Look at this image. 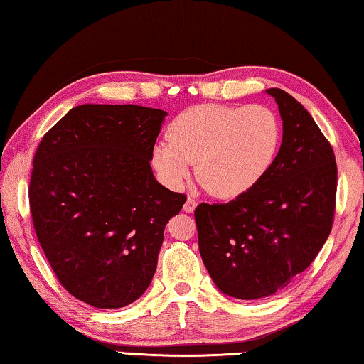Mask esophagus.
<instances>
[{"instance_id":"34e87169","label":"esophagus","mask_w":364,"mask_h":364,"mask_svg":"<svg viewBox=\"0 0 364 364\" xmlns=\"http://www.w3.org/2000/svg\"><path fill=\"white\" fill-rule=\"evenodd\" d=\"M195 207H197V200L192 198V197H188V198H187V202L183 203V212L192 213L193 210H195Z\"/></svg>"}]
</instances>
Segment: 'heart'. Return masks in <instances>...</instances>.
Here are the masks:
<instances>
[{
	"instance_id": "obj_1",
	"label": "heart",
	"mask_w": 364,
	"mask_h": 364,
	"mask_svg": "<svg viewBox=\"0 0 364 364\" xmlns=\"http://www.w3.org/2000/svg\"><path fill=\"white\" fill-rule=\"evenodd\" d=\"M152 151V166L171 187L195 176L210 195L238 198L264 181L282 146V124L262 105H200L172 121Z\"/></svg>"
}]
</instances>
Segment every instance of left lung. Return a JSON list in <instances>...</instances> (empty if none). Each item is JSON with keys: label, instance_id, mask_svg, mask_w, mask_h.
<instances>
[{"label": "left lung", "instance_id": "obj_1", "mask_svg": "<svg viewBox=\"0 0 364 364\" xmlns=\"http://www.w3.org/2000/svg\"><path fill=\"white\" fill-rule=\"evenodd\" d=\"M282 119L277 161L255 191L195 208L198 250L225 296L255 300L281 291L312 264L331 231L336 162L312 114L267 88Z\"/></svg>", "mask_w": 364, "mask_h": 364}]
</instances>
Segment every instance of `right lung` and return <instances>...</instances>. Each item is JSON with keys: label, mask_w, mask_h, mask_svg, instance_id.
I'll return each mask as SVG.
<instances>
[{"label": "right lung", "mask_w": 364, "mask_h": 364, "mask_svg": "<svg viewBox=\"0 0 364 364\" xmlns=\"http://www.w3.org/2000/svg\"><path fill=\"white\" fill-rule=\"evenodd\" d=\"M166 117L139 105H80L36 151V235L62 286L97 309L143 296L167 221L187 200L161 186L149 164Z\"/></svg>", "instance_id": "1"}]
</instances>
